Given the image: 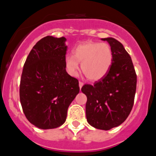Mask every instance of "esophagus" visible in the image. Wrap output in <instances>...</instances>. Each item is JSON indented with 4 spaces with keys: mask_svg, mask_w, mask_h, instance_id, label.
I'll return each mask as SVG.
<instances>
[{
    "mask_svg": "<svg viewBox=\"0 0 156 156\" xmlns=\"http://www.w3.org/2000/svg\"><path fill=\"white\" fill-rule=\"evenodd\" d=\"M83 86V83H82V82H79V87H80V88H82V87Z\"/></svg>",
    "mask_w": 156,
    "mask_h": 156,
    "instance_id": "34e87169",
    "label": "esophagus"
}]
</instances>
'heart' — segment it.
Masks as SVG:
<instances>
[{"mask_svg":"<svg viewBox=\"0 0 156 156\" xmlns=\"http://www.w3.org/2000/svg\"><path fill=\"white\" fill-rule=\"evenodd\" d=\"M72 54L64 59L66 72L72 76H76L78 62H81L83 73L91 81L102 79L109 71L113 60L111 47L106 43L87 41L76 47Z\"/></svg>","mask_w":156,"mask_h":156,"instance_id":"1","label":"heart"}]
</instances>
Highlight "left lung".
<instances>
[{"label":"left lung","mask_w":156,"mask_h":156,"mask_svg":"<svg viewBox=\"0 0 156 156\" xmlns=\"http://www.w3.org/2000/svg\"><path fill=\"white\" fill-rule=\"evenodd\" d=\"M107 41L113 54L108 73L94 85L85 84L81 91L87 98L86 116L90 126L108 130L119 126L129 115L133 105L137 75L131 58L123 45L112 37Z\"/></svg>","instance_id":"obj_1"}]
</instances>
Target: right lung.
I'll return each instance as SVG.
<instances>
[{
	"mask_svg": "<svg viewBox=\"0 0 156 156\" xmlns=\"http://www.w3.org/2000/svg\"><path fill=\"white\" fill-rule=\"evenodd\" d=\"M66 41L65 37H44L34 45L23 66L20 102L27 119L40 129L62 126L80 92L78 80L65 68Z\"/></svg>",
	"mask_w": 156,
	"mask_h": 156,
	"instance_id": "1",
	"label": "right lung"
}]
</instances>
